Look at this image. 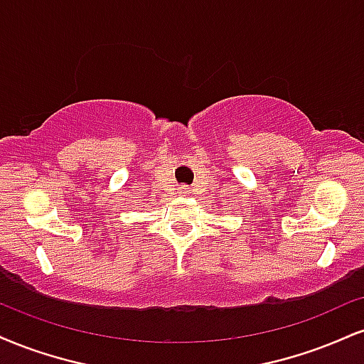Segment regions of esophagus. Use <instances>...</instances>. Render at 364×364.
Segmentation results:
<instances>
[{"label": "esophagus", "mask_w": 364, "mask_h": 364, "mask_svg": "<svg viewBox=\"0 0 364 364\" xmlns=\"http://www.w3.org/2000/svg\"><path fill=\"white\" fill-rule=\"evenodd\" d=\"M188 191H190V188L179 186V193H181V195H188Z\"/></svg>", "instance_id": "1"}]
</instances>
